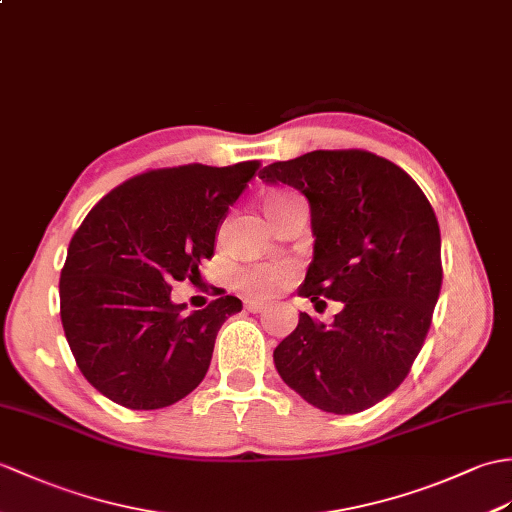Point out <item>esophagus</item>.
Listing matches in <instances>:
<instances>
[{
	"label": "esophagus",
	"mask_w": 512,
	"mask_h": 512,
	"mask_svg": "<svg viewBox=\"0 0 512 512\" xmlns=\"http://www.w3.org/2000/svg\"><path fill=\"white\" fill-rule=\"evenodd\" d=\"M246 310L253 312V314H259V312L266 310V303H261V301H248V303H246Z\"/></svg>",
	"instance_id": "1"
}]
</instances>
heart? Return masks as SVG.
Segmentation results:
<instances>
[{"label":"heart","mask_w":512,"mask_h":512,"mask_svg":"<svg viewBox=\"0 0 512 512\" xmlns=\"http://www.w3.org/2000/svg\"><path fill=\"white\" fill-rule=\"evenodd\" d=\"M290 196L283 194H270L264 200V209L266 213L281 205V202L288 200ZM292 275V266L290 264H257L251 268H244L242 272H237V285L246 292L255 296V299H268L275 292H279L285 281Z\"/></svg>","instance_id":"heart-1"}]
</instances>
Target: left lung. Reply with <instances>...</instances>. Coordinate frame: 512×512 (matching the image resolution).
Wrapping results in <instances>:
<instances>
[{
  "mask_svg": "<svg viewBox=\"0 0 512 512\" xmlns=\"http://www.w3.org/2000/svg\"><path fill=\"white\" fill-rule=\"evenodd\" d=\"M259 178L310 202L314 259L299 296L340 301L334 323L301 312L272 353L281 379L314 408L355 414L410 373L441 292V231L399 165L364 150H314Z\"/></svg>",
  "mask_w": 512,
  "mask_h": 512,
  "instance_id": "obj_1",
  "label": "left lung"
}]
</instances>
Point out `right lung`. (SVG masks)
<instances>
[{"label":"right lung","instance_id":"add662e5","mask_svg":"<svg viewBox=\"0 0 512 512\" xmlns=\"http://www.w3.org/2000/svg\"><path fill=\"white\" fill-rule=\"evenodd\" d=\"M259 168L181 165L115 187L95 205L67 248L61 320L80 373L130 410H159L187 397L207 375L213 344L242 312L224 294L187 314L172 283L200 279L216 233Z\"/></svg>","mask_w":512,"mask_h":512}]
</instances>
